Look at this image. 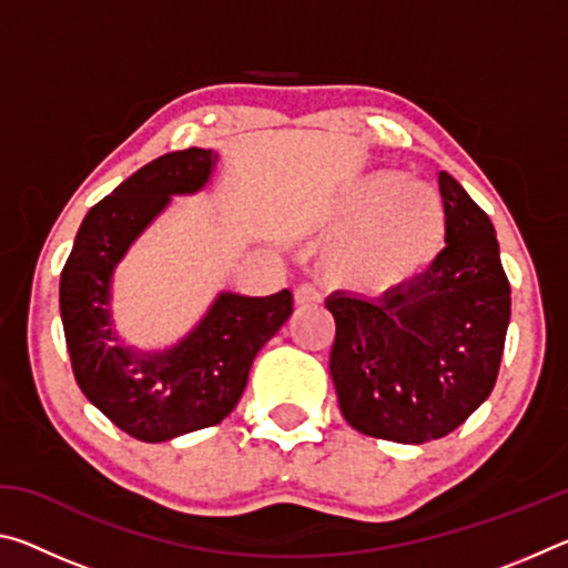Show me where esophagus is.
Masks as SVG:
<instances>
[{"label": "esophagus", "mask_w": 568, "mask_h": 568, "mask_svg": "<svg viewBox=\"0 0 568 568\" xmlns=\"http://www.w3.org/2000/svg\"><path fill=\"white\" fill-rule=\"evenodd\" d=\"M293 295H295V303L297 305H313V303H321V293H318V287L315 285H311V283H301L293 291Z\"/></svg>", "instance_id": "34e87169"}]
</instances>
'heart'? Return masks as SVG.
I'll use <instances>...</instances> for the list:
<instances>
[{"label":"heart","instance_id":"obj_1","mask_svg":"<svg viewBox=\"0 0 568 568\" xmlns=\"http://www.w3.org/2000/svg\"><path fill=\"white\" fill-rule=\"evenodd\" d=\"M338 220L351 225L331 245V267L365 291L413 283L434 265L446 237L438 192L390 172L355 182L343 195Z\"/></svg>","mask_w":568,"mask_h":568}]
</instances>
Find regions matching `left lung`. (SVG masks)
<instances>
[{
  "instance_id": "left-lung-1",
  "label": "left lung",
  "mask_w": 568,
  "mask_h": 568,
  "mask_svg": "<svg viewBox=\"0 0 568 568\" xmlns=\"http://www.w3.org/2000/svg\"><path fill=\"white\" fill-rule=\"evenodd\" d=\"M446 247L416 281L331 295V376L343 418L365 436L423 444L456 430L496 386L511 285L488 215L438 172Z\"/></svg>"
}]
</instances>
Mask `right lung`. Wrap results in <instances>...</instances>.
I'll use <instances>...</instances> for the list:
<instances>
[{"label":"right lung","instance_id":"right-lung-1","mask_svg":"<svg viewBox=\"0 0 568 568\" xmlns=\"http://www.w3.org/2000/svg\"><path fill=\"white\" fill-rule=\"evenodd\" d=\"M213 150L168 152L94 205L60 277V313L72 373L84 396L124 434L158 444L217 426L235 408L257 351L293 313V293H225L178 348L124 351L110 325V275L124 250L175 192L205 185Z\"/></svg>","mask_w":568,"mask_h":568}]
</instances>
